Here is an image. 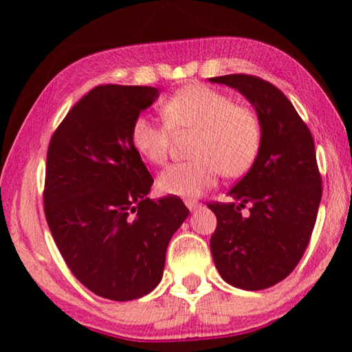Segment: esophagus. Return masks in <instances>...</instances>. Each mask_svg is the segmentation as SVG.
Listing matches in <instances>:
<instances>
[{"label": "esophagus", "mask_w": 352, "mask_h": 352, "mask_svg": "<svg viewBox=\"0 0 352 352\" xmlns=\"http://www.w3.org/2000/svg\"><path fill=\"white\" fill-rule=\"evenodd\" d=\"M184 205H186L190 211H195V210H199V208H200V204H199V201H195V200H186V201H184Z\"/></svg>", "instance_id": "1"}]
</instances>
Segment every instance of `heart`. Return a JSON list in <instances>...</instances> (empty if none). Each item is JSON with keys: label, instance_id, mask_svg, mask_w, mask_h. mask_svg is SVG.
<instances>
[{"label": "heart", "instance_id": "b5f03b06", "mask_svg": "<svg viewBox=\"0 0 352 352\" xmlns=\"http://www.w3.org/2000/svg\"><path fill=\"white\" fill-rule=\"evenodd\" d=\"M166 122L138 115L130 141L147 162L163 164L169 157L172 130H192L195 160L175 163L158 177V188L178 197H197L216 184L219 175L239 177L252 168L261 148V122L245 105L228 94L192 83L177 90L162 105Z\"/></svg>", "mask_w": 352, "mask_h": 352}]
</instances>
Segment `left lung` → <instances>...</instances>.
<instances>
[{
  "instance_id": "8db88e82",
  "label": "left lung",
  "mask_w": 352,
  "mask_h": 352,
  "mask_svg": "<svg viewBox=\"0 0 352 352\" xmlns=\"http://www.w3.org/2000/svg\"><path fill=\"white\" fill-rule=\"evenodd\" d=\"M243 94L261 122V148L247 175L231 188V204H210L216 269L226 283L262 290L283 281L305 254L317 220L321 177L305 121L281 90L261 77H211ZM248 203L247 217L240 212Z\"/></svg>"
}]
</instances>
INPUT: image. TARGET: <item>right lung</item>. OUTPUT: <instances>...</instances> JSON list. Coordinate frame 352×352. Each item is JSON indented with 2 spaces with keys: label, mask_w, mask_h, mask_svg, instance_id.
Here are the masks:
<instances>
[{
  "label": "right lung",
  "mask_w": 352,
  "mask_h": 352,
  "mask_svg": "<svg viewBox=\"0 0 352 352\" xmlns=\"http://www.w3.org/2000/svg\"><path fill=\"white\" fill-rule=\"evenodd\" d=\"M158 88L99 85L68 111L46 157L45 216L71 273L107 300L132 301L163 278L172 234L189 210L153 183L130 127Z\"/></svg>",
  "instance_id": "obj_1"
}]
</instances>
